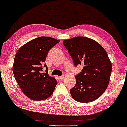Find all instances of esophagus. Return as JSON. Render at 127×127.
Wrapping results in <instances>:
<instances>
[{"mask_svg": "<svg viewBox=\"0 0 127 127\" xmlns=\"http://www.w3.org/2000/svg\"><path fill=\"white\" fill-rule=\"evenodd\" d=\"M64 75H63V76H60V77H59L58 78H59V79L60 80H63L64 78Z\"/></svg>", "mask_w": 127, "mask_h": 127, "instance_id": "1", "label": "esophagus"}]
</instances>
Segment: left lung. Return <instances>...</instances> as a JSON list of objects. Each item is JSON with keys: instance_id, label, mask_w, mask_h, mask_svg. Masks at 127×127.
Here are the masks:
<instances>
[{"instance_id": "8db88e82", "label": "left lung", "mask_w": 127, "mask_h": 127, "mask_svg": "<svg viewBox=\"0 0 127 127\" xmlns=\"http://www.w3.org/2000/svg\"><path fill=\"white\" fill-rule=\"evenodd\" d=\"M63 43L74 65H83L75 77L76 85L70 90L72 97L81 103L98 99L107 89L112 71L106 50L96 41L85 37L65 39Z\"/></svg>"}]
</instances>
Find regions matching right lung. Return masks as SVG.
<instances>
[{"instance_id":"1","label":"right lung","mask_w":127,"mask_h":127,"mask_svg":"<svg viewBox=\"0 0 127 127\" xmlns=\"http://www.w3.org/2000/svg\"><path fill=\"white\" fill-rule=\"evenodd\" d=\"M59 40L49 37L36 38L18 50L13 65V73L23 93L33 100H43L53 93L57 81L48 74L46 64H42L49 50Z\"/></svg>"}]
</instances>
